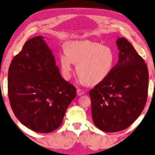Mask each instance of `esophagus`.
I'll use <instances>...</instances> for the list:
<instances>
[{
    "label": "esophagus",
    "instance_id": "obj_1",
    "mask_svg": "<svg viewBox=\"0 0 155 155\" xmlns=\"http://www.w3.org/2000/svg\"><path fill=\"white\" fill-rule=\"evenodd\" d=\"M84 93V91L83 90L80 89V88H78L77 90V95L78 96H80V95H82Z\"/></svg>",
    "mask_w": 155,
    "mask_h": 155
}]
</instances>
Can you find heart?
<instances>
[{"label": "heart", "mask_w": 155, "mask_h": 155, "mask_svg": "<svg viewBox=\"0 0 155 155\" xmlns=\"http://www.w3.org/2000/svg\"><path fill=\"white\" fill-rule=\"evenodd\" d=\"M62 74L66 80L71 77L73 64L82 84L93 85L102 82L109 75L115 62L113 49L98 42L82 40L70 42L60 55Z\"/></svg>", "instance_id": "obj_1"}]
</instances>
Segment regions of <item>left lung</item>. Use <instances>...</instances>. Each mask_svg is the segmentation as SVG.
<instances>
[{"label":"left lung","mask_w":155,"mask_h":155,"mask_svg":"<svg viewBox=\"0 0 155 155\" xmlns=\"http://www.w3.org/2000/svg\"><path fill=\"white\" fill-rule=\"evenodd\" d=\"M116 43L118 62L89 91L93 123L106 133L129 127L143 111L148 97V71L143 59L124 38Z\"/></svg>","instance_id":"8db88e82"}]
</instances>
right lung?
I'll use <instances>...</instances> for the list:
<instances>
[{
	"instance_id": "right-lung-1",
	"label": "right lung",
	"mask_w": 155,
	"mask_h": 155,
	"mask_svg": "<svg viewBox=\"0 0 155 155\" xmlns=\"http://www.w3.org/2000/svg\"><path fill=\"white\" fill-rule=\"evenodd\" d=\"M43 36L25 43L8 72V96L18 120L37 133L59 127L76 96V88L63 79L52 51Z\"/></svg>"
}]
</instances>
